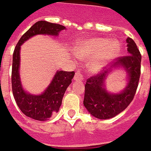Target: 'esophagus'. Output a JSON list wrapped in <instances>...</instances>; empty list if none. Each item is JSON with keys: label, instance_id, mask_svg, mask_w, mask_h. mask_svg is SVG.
Masks as SVG:
<instances>
[{"label": "esophagus", "instance_id": "esophagus-1", "mask_svg": "<svg viewBox=\"0 0 151 151\" xmlns=\"http://www.w3.org/2000/svg\"><path fill=\"white\" fill-rule=\"evenodd\" d=\"M83 75L79 73H76L74 76V80L76 82H82L83 81Z\"/></svg>", "mask_w": 151, "mask_h": 151}]
</instances>
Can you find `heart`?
<instances>
[{
  "instance_id": "obj_1",
  "label": "heart",
  "mask_w": 151,
  "mask_h": 151,
  "mask_svg": "<svg viewBox=\"0 0 151 151\" xmlns=\"http://www.w3.org/2000/svg\"><path fill=\"white\" fill-rule=\"evenodd\" d=\"M119 44L107 38H96L85 40L77 45L76 54L82 60H89L88 67L91 72H97L106 66L116 54Z\"/></svg>"
}]
</instances>
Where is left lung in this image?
I'll use <instances>...</instances> for the list:
<instances>
[{
    "label": "left lung",
    "mask_w": 151,
    "mask_h": 151,
    "mask_svg": "<svg viewBox=\"0 0 151 151\" xmlns=\"http://www.w3.org/2000/svg\"><path fill=\"white\" fill-rule=\"evenodd\" d=\"M128 55L119 57L110 68L103 69L98 74L88 78L85 86L84 106L93 116L107 119L118 115L126 109L135 95L141 75V55L135 42L126 39ZM115 66L122 67L127 73V86L119 94H111L105 89L106 78ZM105 69V68H104Z\"/></svg>",
    "instance_id": "obj_1"
}]
</instances>
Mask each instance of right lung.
<instances>
[{"label":"right lung","mask_w":151,"mask_h":151,"mask_svg":"<svg viewBox=\"0 0 151 151\" xmlns=\"http://www.w3.org/2000/svg\"><path fill=\"white\" fill-rule=\"evenodd\" d=\"M65 29V26L60 24L38 21L21 37L13 51L11 76L13 97L21 111L26 116L35 120H47L51 117L52 114L59 111L63 97L68 86L71 84L75 72L57 71L44 93L40 95L29 94L22 88L19 73L20 46L31 37L36 35L57 36L60 31Z\"/></svg>","instance_id":"right-lung-1"}]
</instances>
